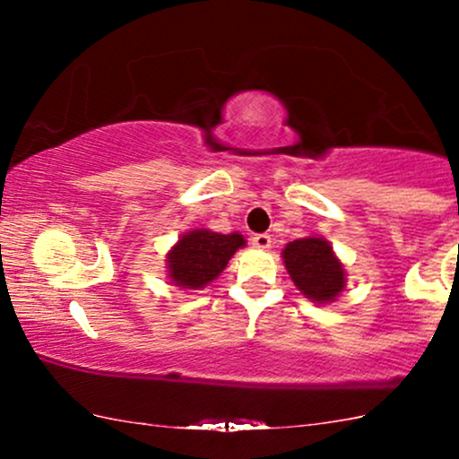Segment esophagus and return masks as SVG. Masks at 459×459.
I'll list each match as a JSON object with an SVG mask.
<instances>
[{
    "instance_id": "34e87169",
    "label": "esophagus",
    "mask_w": 459,
    "mask_h": 459,
    "mask_svg": "<svg viewBox=\"0 0 459 459\" xmlns=\"http://www.w3.org/2000/svg\"><path fill=\"white\" fill-rule=\"evenodd\" d=\"M252 246L259 247V250H267V247L272 246V237L267 233H259L252 237Z\"/></svg>"
}]
</instances>
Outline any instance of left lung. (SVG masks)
<instances>
[{
    "label": "left lung",
    "mask_w": 459,
    "mask_h": 459,
    "mask_svg": "<svg viewBox=\"0 0 459 459\" xmlns=\"http://www.w3.org/2000/svg\"><path fill=\"white\" fill-rule=\"evenodd\" d=\"M289 276L310 302H334L345 289L343 263L336 259L324 237L289 241L282 250Z\"/></svg>",
    "instance_id": "left-lung-1"
}]
</instances>
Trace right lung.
Instances as JSON below:
<instances>
[{
	"instance_id": "add662e5",
	"label": "right lung",
	"mask_w": 459,
	"mask_h": 459,
	"mask_svg": "<svg viewBox=\"0 0 459 459\" xmlns=\"http://www.w3.org/2000/svg\"><path fill=\"white\" fill-rule=\"evenodd\" d=\"M246 246L244 235H220L207 229H194L181 235L166 255L168 278L183 289H203L222 273L230 256Z\"/></svg>"
}]
</instances>
